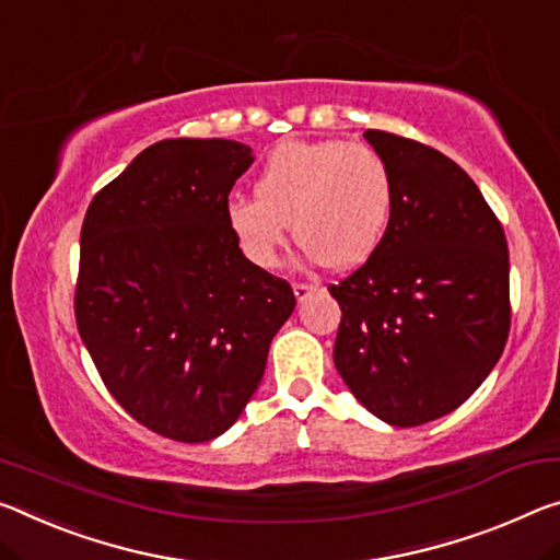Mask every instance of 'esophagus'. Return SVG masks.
<instances>
[{
	"instance_id": "obj_1",
	"label": "esophagus",
	"mask_w": 560,
	"mask_h": 560,
	"mask_svg": "<svg viewBox=\"0 0 560 560\" xmlns=\"http://www.w3.org/2000/svg\"><path fill=\"white\" fill-rule=\"evenodd\" d=\"M316 291V283H306V281H296L294 283V294H296V299L299 301H304V299H308Z\"/></svg>"
}]
</instances>
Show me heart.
<instances>
[{"instance_id": "1", "label": "heart", "mask_w": 560, "mask_h": 560, "mask_svg": "<svg viewBox=\"0 0 560 560\" xmlns=\"http://www.w3.org/2000/svg\"><path fill=\"white\" fill-rule=\"evenodd\" d=\"M256 197H234L226 221L244 254L273 266L289 221L308 259L353 269L374 256L394 211V176L386 159L343 139L283 141L266 159Z\"/></svg>"}]
</instances>
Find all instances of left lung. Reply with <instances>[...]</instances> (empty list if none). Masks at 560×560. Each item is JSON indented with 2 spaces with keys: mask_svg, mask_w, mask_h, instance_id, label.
<instances>
[{
  "mask_svg": "<svg viewBox=\"0 0 560 560\" xmlns=\"http://www.w3.org/2000/svg\"><path fill=\"white\" fill-rule=\"evenodd\" d=\"M394 176V211L371 259L328 287L341 306L334 363L392 425L441 419L471 396L511 331L509 244L454 159L366 129Z\"/></svg>",
  "mask_w": 560,
  "mask_h": 560,
  "instance_id": "obj_1",
  "label": "left lung"
}]
</instances>
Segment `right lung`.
I'll list each match as a JSON object with an SVG mask.
<instances>
[{
    "mask_svg": "<svg viewBox=\"0 0 560 560\" xmlns=\"http://www.w3.org/2000/svg\"><path fill=\"white\" fill-rule=\"evenodd\" d=\"M252 162L238 141L164 139L86 209L79 336L117 404L164 439L221 436L296 306L289 281L248 261L229 229V191Z\"/></svg>",
    "mask_w": 560,
    "mask_h": 560,
    "instance_id": "obj_1",
    "label": "right lung"
}]
</instances>
